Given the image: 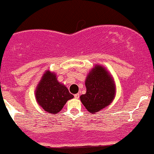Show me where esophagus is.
Instances as JSON below:
<instances>
[{"label":"esophagus","instance_id":"esophagus-1","mask_svg":"<svg viewBox=\"0 0 154 154\" xmlns=\"http://www.w3.org/2000/svg\"><path fill=\"white\" fill-rule=\"evenodd\" d=\"M79 97H80V94H74V98L78 99Z\"/></svg>","mask_w":154,"mask_h":154}]
</instances>
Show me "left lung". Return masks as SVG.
I'll return each mask as SVG.
<instances>
[{
	"instance_id": "8db88e82",
	"label": "left lung",
	"mask_w": 154,
	"mask_h": 154,
	"mask_svg": "<svg viewBox=\"0 0 154 154\" xmlns=\"http://www.w3.org/2000/svg\"><path fill=\"white\" fill-rule=\"evenodd\" d=\"M86 92L80 97L83 106L95 114L106 108L115 99L116 86L112 74L101 65H95L87 75Z\"/></svg>"
}]
</instances>
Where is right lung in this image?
I'll list each match as a JSON object with an SVG mask.
<instances>
[{
    "instance_id": "right-lung-1",
    "label": "right lung",
    "mask_w": 154,
    "mask_h": 154,
    "mask_svg": "<svg viewBox=\"0 0 154 154\" xmlns=\"http://www.w3.org/2000/svg\"><path fill=\"white\" fill-rule=\"evenodd\" d=\"M35 97L37 103L46 112L54 115L60 112L74 95L68 91L67 87L57 80L56 73L47 70L35 88Z\"/></svg>"
}]
</instances>
